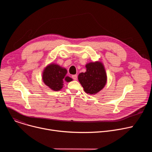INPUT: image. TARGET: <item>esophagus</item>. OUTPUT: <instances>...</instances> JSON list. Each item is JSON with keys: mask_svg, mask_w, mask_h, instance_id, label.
Here are the masks:
<instances>
[{"mask_svg": "<svg viewBox=\"0 0 152 152\" xmlns=\"http://www.w3.org/2000/svg\"><path fill=\"white\" fill-rule=\"evenodd\" d=\"M72 78L74 79V80H77V76L76 75H74L72 76Z\"/></svg>", "mask_w": 152, "mask_h": 152, "instance_id": "34e87169", "label": "esophagus"}]
</instances>
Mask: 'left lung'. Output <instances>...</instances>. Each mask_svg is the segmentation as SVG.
Listing matches in <instances>:
<instances>
[{"label":"left lung","instance_id":"8db88e82","mask_svg":"<svg viewBox=\"0 0 152 152\" xmlns=\"http://www.w3.org/2000/svg\"><path fill=\"white\" fill-rule=\"evenodd\" d=\"M86 68L85 73L79 75V81L86 93L95 94L104 87L106 83L104 67L101 62H96L87 64Z\"/></svg>","mask_w":152,"mask_h":152}]
</instances>
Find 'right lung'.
<instances>
[{
    "label": "right lung",
    "instance_id": "right-lung-1",
    "mask_svg": "<svg viewBox=\"0 0 152 152\" xmlns=\"http://www.w3.org/2000/svg\"><path fill=\"white\" fill-rule=\"evenodd\" d=\"M67 71L56 64H50L44 70L42 79L45 83L53 91H59L62 88L64 81L70 82L72 79L67 76Z\"/></svg>",
    "mask_w": 152,
    "mask_h": 152
}]
</instances>
